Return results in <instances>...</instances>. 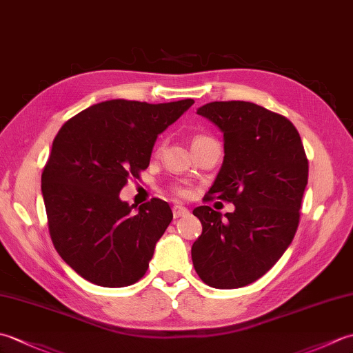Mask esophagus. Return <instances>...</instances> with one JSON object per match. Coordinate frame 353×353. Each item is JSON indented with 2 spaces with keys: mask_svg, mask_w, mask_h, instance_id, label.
<instances>
[{
  "mask_svg": "<svg viewBox=\"0 0 353 353\" xmlns=\"http://www.w3.org/2000/svg\"><path fill=\"white\" fill-rule=\"evenodd\" d=\"M188 214H190L188 209H186L185 206H181V205L172 206V215H174V219H181V216H185Z\"/></svg>",
  "mask_w": 353,
  "mask_h": 353,
  "instance_id": "obj_1",
  "label": "esophagus"
}]
</instances>
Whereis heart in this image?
Segmentation results:
<instances>
[{
	"label": "heart",
	"mask_w": 353,
	"mask_h": 353,
	"mask_svg": "<svg viewBox=\"0 0 353 353\" xmlns=\"http://www.w3.org/2000/svg\"><path fill=\"white\" fill-rule=\"evenodd\" d=\"M203 139H211V138H208V137H196V138H194V141L192 142H197V141H203ZM162 148V145L159 147V150ZM176 192L179 194V196H188V194H190V191L188 190H186V188H177L176 190Z\"/></svg>",
	"instance_id": "b5f03b06"
}]
</instances>
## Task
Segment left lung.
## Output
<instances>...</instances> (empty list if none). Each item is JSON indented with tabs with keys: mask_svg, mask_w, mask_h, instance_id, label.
Returning a JSON list of instances; mask_svg holds the SVG:
<instances>
[{
	"mask_svg": "<svg viewBox=\"0 0 353 353\" xmlns=\"http://www.w3.org/2000/svg\"><path fill=\"white\" fill-rule=\"evenodd\" d=\"M223 132L224 159L205 201L220 199L234 212L199 206L201 235L191 256L209 287H245L288 249L301 220L308 159L290 119L249 101H212L197 109Z\"/></svg>",
	"mask_w": 353,
	"mask_h": 353,
	"instance_id": "1",
	"label": "left lung"
}]
</instances>
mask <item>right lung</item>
<instances>
[{"label":"right lung","instance_id":"1","mask_svg":"<svg viewBox=\"0 0 353 353\" xmlns=\"http://www.w3.org/2000/svg\"><path fill=\"white\" fill-rule=\"evenodd\" d=\"M192 104L109 100L81 110L56 134L42 172L48 229L57 253L83 279L118 288L145 274L171 208L152 199L137 209L119 191L148 167L157 134Z\"/></svg>","mask_w":353,"mask_h":353}]
</instances>
